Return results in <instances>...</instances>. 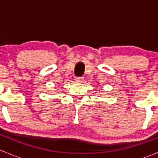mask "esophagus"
Masks as SVG:
<instances>
[{
	"mask_svg": "<svg viewBox=\"0 0 158 158\" xmlns=\"http://www.w3.org/2000/svg\"><path fill=\"white\" fill-rule=\"evenodd\" d=\"M76 81L77 82H82L83 81V78L82 77H76Z\"/></svg>",
	"mask_w": 158,
	"mask_h": 158,
	"instance_id": "1",
	"label": "esophagus"
}]
</instances>
